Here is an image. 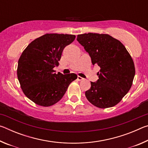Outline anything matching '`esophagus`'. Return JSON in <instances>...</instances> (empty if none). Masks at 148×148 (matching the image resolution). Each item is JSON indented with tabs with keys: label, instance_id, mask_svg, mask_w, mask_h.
Listing matches in <instances>:
<instances>
[{
	"label": "esophagus",
	"instance_id": "obj_1",
	"mask_svg": "<svg viewBox=\"0 0 148 148\" xmlns=\"http://www.w3.org/2000/svg\"><path fill=\"white\" fill-rule=\"evenodd\" d=\"M77 80H78V81H82V80H84V78L83 77H82L81 76H77Z\"/></svg>",
	"mask_w": 148,
	"mask_h": 148
}]
</instances>
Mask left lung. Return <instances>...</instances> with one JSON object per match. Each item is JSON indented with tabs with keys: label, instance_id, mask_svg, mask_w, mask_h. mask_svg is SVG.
I'll use <instances>...</instances> for the list:
<instances>
[{
	"label": "left lung",
	"instance_id": "1",
	"mask_svg": "<svg viewBox=\"0 0 148 148\" xmlns=\"http://www.w3.org/2000/svg\"><path fill=\"white\" fill-rule=\"evenodd\" d=\"M77 40L101 70L99 79L91 82L86 91L87 100L99 108L116 106L131 89L135 75L134 64L125 47L106 34H78Z\"/></svg>",
	"mask_w": 148,
	"mask_h": 148
}]
</instances>
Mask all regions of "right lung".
Masks as SVG:
<instances>
[{"instance_id":"right-lung-1","label":"right lung","mask_w":148,"mask_h":148,"mask_svg":"<svg viewBox=\"0 0 148 148\" xmlns=\"http://www.w3.org/2000/svg\"><path fill=\"white\" fill-rule=\"evenodd\" d=\"M76 36L46 34L31 42L18 61L17 74L23 93L35 104L50 106L62 99L76 74L55 73L62 51Z\"/></svg>"}]
</instances>
